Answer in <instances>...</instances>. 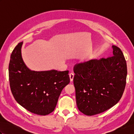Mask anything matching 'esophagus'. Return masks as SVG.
Returning <instances> with one entry per match:
<instances>
[{"label": "esophagus", "mask_w": 134, "mask_h": 134, "mask_svg": "<svg viewBox=\"0 0 134 134\" xmlns=\"http://www.w3.org/2000/svg\"><path fill=\"white\" fill-rule=\"evenodd\" d=\"M69 76H70V81L72 82L73 81V78H74V74L73 72H71L69 74Z\"/></svg>", "instance_id": "obj_1"}]
</instances>
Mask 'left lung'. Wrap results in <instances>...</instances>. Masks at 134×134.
Listing matches in <instances>:
<instances>
[{"mask_svg":"<svg viewBox=\"0 0 134 134\" xmlns=\"http://www.w3.org/2000/svg\"><path fill=\"white\" fill-rule=\"evenodd\" d=\"M113 56L75 65L74 85L78 109L87 116L99 114L114 106L126 85L127 63L120 48L112 47Z\"/></svg>","mask_w":134,"mask_h":134,"instance_id":"8db88e82","label":"left lung"}]
</instances>
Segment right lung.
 Returning a JSON list of instances; mask_svg holds the SVG:
<instances>
[{"label": "right lung", "mask_w": 134, "mask_h": 134, "mask_svg": "<svg viewBox=\"0 0 134 134\" xmlns=\"http://www.w3.org/2000/svg\"><path fill=\"white\" fill-rule=\"evenodd\" d=\"M22 42L14 48L8 67L10 89L16 102L34 114L47 115L56 106L63 89L70 83L69 71H30L21 56Z\"/></svg>", "instance_id": "add662e5"}]
</instances>
